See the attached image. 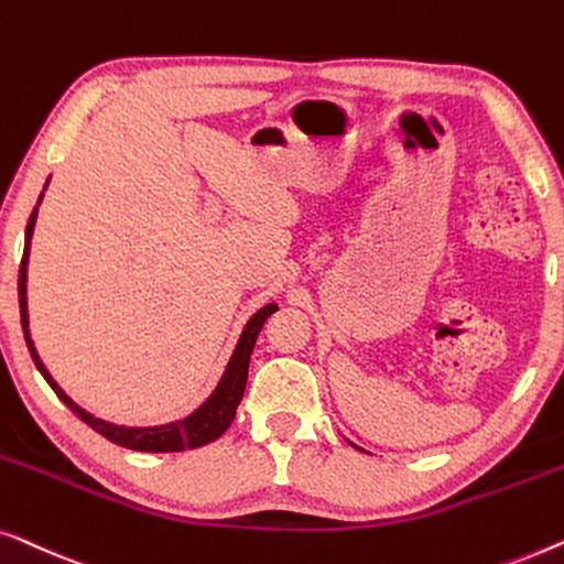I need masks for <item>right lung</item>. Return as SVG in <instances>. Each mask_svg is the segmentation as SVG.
<instances>
[{
    "label": "right lung",
    "mask_w": 564,
    "mask_h": 564,
    "mask_svg": "<svg viewBox=\"0 0 564 564\" xmlns=\"http://www.w3.org/2000/svg\"><path fill=\"white\" fill-rule=\"evenodd\" d=\"M43 199V194H41ZM37 199V204H41ZM37 204L33 214L28 219V229H25V252H22V263H20V281H18V293H20V319H22V329H25V343L28 350L33 355V360L37 365V370L43 372V378L47 380V386L53 388L55 395L66 403V406L74 411V414L82 419L84 424H89L94 432H99L101 437H107L109 442L120 444V447L127 449H138V452H181V449H194L202 447V444H209L214 440H219L221 434L229 430L232 419L237 414V406H240L242 393H245V383H248V368H250V355L252 347H256V339L263 329V324L268 316L273 312H279V306L268 304L260 308V312L252 316V319L245 324L240 343L235 347L232 360H229L225 376H221L217 391H214L209 399H206L194 414H188L181 422H171L163 426H117L109 424L105 419L91 416L89 411H84L82 406H76L74 401L68 399L66 393L61 391V386L51 378V372L45 370V365L41 362L35 352L33 339H30V329H28V256H30V237H33L35 229V217H37Z\"/></svg>",
    "instance_id": "1"
}]
</instances>
